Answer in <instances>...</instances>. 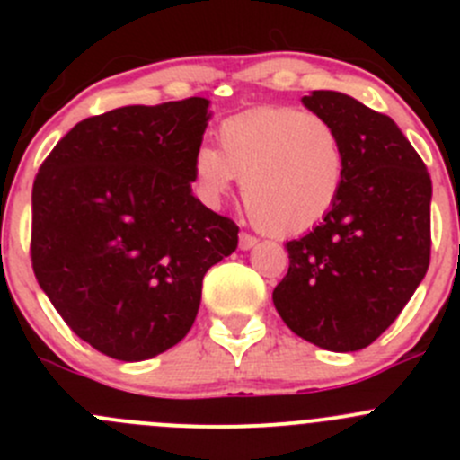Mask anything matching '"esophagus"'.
<instances>
[{
	"instance_id": "1",
	"label": "esophagus",
	"mask_w": 460,
	"mask_h": 460,
	"mask_svg": "<svg viewBox=\"0 0 460 460\" xmlns=\"http://www.w3.org/2000/svg\"><path fill=\"white\" fill-rule=\"evenodd\" d=\"M238 244H240V249H243V252H249V249L256 247L258 238H253V235H249V234H240Z\"/></svg>"
}]
</instances>
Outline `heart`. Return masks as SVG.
<instances>
[{
	"label": "heart",
	"mask_w": 460,
	"mask_h": 460,
	"mask_svg": "<svg viewBox=\"0 0 460 460\" xmlns=\"http://www.w3.org/2000/svg\"><path fill=\"white\" fill-rule=\"evenodd\" d=\"M217 140L220 151L202 144L193 155V180L208 204L243 178L244 207L271 235L314 229L336 207L347 155L341 133L323 115L262 106L225 119Z\"/></svg>",
	"instance_id": "1"
}]
</instances>
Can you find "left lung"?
<instances>
[{
  "label": "left lung",
  "mask_w": 460,
  "mask_h": 460,
  "mask_svg": "<svg viewBox=\"0 0 460 460\" xmlns=\"http://www.w3.org/2000/svg\"><path fill=\"white\" fill-rule=\"evenodd\" d=\"M347 155L341 198L307 235L287 243L273 289L287 327L329 351H358L398 318L429 267L431 180L392 118L338 91H312Z\"/></svg>",
  "instance_id": "8db88e82"
}]
</instances>
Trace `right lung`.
<instances>
[{"instance_id": "right-lung-1", "label": "right lung", "mask_w": 460, "mask_h": 460, "mask_svg": "<svg viewBox=\"0 0 460 460\" xmlns=\"http://www.w3.org/2000/svg\"><path fill=\"white\" fill-rule=\"evenodd\" d=\"M211 102L119 106L82 119L32 184V271L64 323L124 363L191 329L202 278L238 247V226L193 196Z\"/></svg>"}]
</instances>
